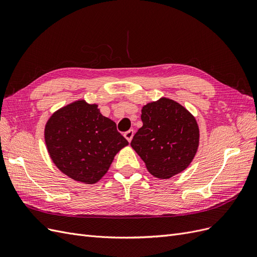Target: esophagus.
<instances>
[{
	"instance_id": "1",
	"label": "esophagus",
	"mask_w": 257,
	"mask_h": 257,
	"mask_svg": "<svg viewBox=\"0 0 257 257\" xmlns=\"http://www.w3.org/2000/svg\"><path fill=\"white\" fill-rule=\"evenodd\" d=\"M133 136H134V131L133 130H130V131H127V132H125V133H124V137H125V139L128 143H131Z\"/></svg>"
}]
</instances>
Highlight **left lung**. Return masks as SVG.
<instances>
[{
    "mask_svg": "<svg viewBox=\"0 0 257 257\" xmlns=\"http://www.w3.org/2000/svg\"><path fill=\"white\" fill-rule=\"evenodd\" d=\"M142 121L131 146L148 172L168 179L188 168L199 146L195 116L176 100L161 97L142 108Z\"/></svg>",
    "mask_w": 257,
    "mask_h": 257,
    "instance_id": "1",
    "label": "left lung"
}]
</instances>
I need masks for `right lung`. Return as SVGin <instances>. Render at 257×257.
<instances>
[{
	"mask_svg": "<svg viewBox=\"0 0 257 257\" xmlns=\"http://www.w3.org/2000/svg\"><path fill=\"white\" fill-rule=\"evenodd\" d=\"M45 143L60 172L75 181L94 184L122 148L128 145L98 105L78 99L54 111L45 125Z\"/></svg>",
	"mask_w": 257,
	"mask_h": 257,
	"instance_id": "1",
	"label": "right lung"
}]
</instances>
